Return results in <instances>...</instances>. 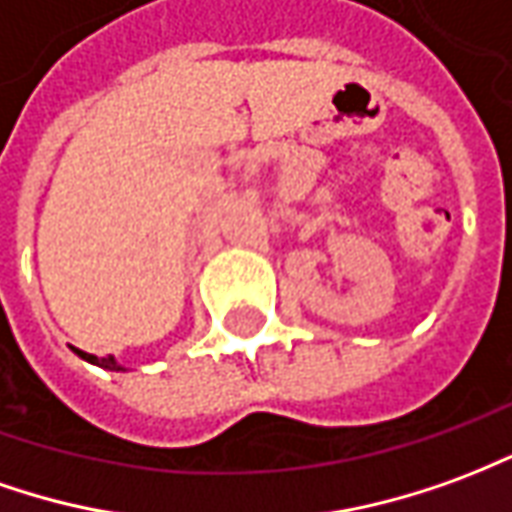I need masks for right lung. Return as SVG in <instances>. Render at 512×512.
Returning <instances> with one entry per match:
<instances>
[{
	"mask_svg": "<svg viewBox=\"0 0 512 512\" xmlns=\"http://www.w3.org/2000/svg\"><path fill=\"white\" fill-rule=\"evenodd\" d=\"M76 355L79 358H85V361H90V364H96V366H104V369H112V372H123V366L112 358V355H104V358H96V355H90V353H82V350H76Z\"/></svg>",
	"mask_w": 512,
	"mask_h": 512,
	"instance_id": "1",
	"label": "right lung"
}]
</instances>
